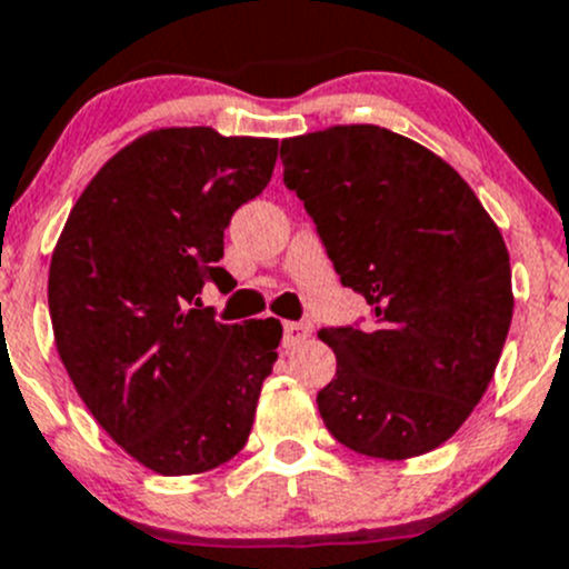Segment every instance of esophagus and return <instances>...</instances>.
Instances as JSON below:
<instances>
[{
	"label": "esophagus",
	"instance_id": "obj_1",
	"mask_svg": "<svg viewBox=\"0 0 569 569\" xmlns=\"http://www.w3.org/2000/svg\"><path fill=\"white\" fill-rule=\"evenodd\" d=\"M311 336V325L308 322H286L283 325V345L295 347Z\"/></svg>",
	"mask_w": 569,
	"mask_h": 569
}]
</instances>
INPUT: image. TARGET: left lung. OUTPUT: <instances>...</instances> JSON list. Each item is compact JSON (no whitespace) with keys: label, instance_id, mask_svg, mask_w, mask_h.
<instances>
[{"label":"left lung","instance_id":"8db88e82","mask_svg":"<svg viewBox=\"0 0 569 569\" xmlns=\"http://www.w3.org/2000/svg\"><path fill=\"white\" fill-rule=\"evenodd\" d=\"M286 189L317 224L363 319L325 328L328 431L372 459L448 442L487 391L515 311L503 236L470 186L417 141L375 124L280 144Z\"/></svg>","mask_w":569,"mask_h":569}]
</instances>
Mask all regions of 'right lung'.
<instances>
[{"mask_svg": "<svg viewBox=\"0 0 569 569\" xmlns=\"http://www.w3.org/2000/svg\"><path fill=\"white\" fill-rule=\"evenodd\" d=\"M274 138L169 127L132 141L88 183L54 247L49 317L60 361L116 445L161 476L233 459L283 328L200 308L224 228L272 180Z\"/></svg>", "mask_w": 569, "mask_h": 569, "instance_id": "add662e5", "label": "right lung"}]
</instances>
